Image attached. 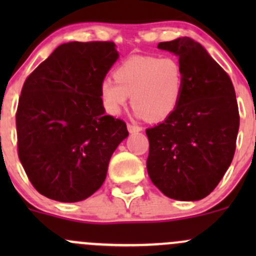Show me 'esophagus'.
<instances>
[{
  "mask_svg": "<svg viewBox=\"0 0 256 256\" xmlns=\"http://www.w3.org/2000/svg\"><path fill=\"white\" fill-rule=\"evenodd\" d=\"M128 132L135 134V132H140L142 130V128H140L138 125H135V124H128Z\"/></svg>",
  "mask_w": 256,
  "mask_h": 256,
  "instance_id": "34e87169",
  "label": "esophagus"
}]
</instances>
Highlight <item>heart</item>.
Instances as JSON below:
<instances>
[{
  "label": "heart",
  "mask_w": 256,
  "mask_h": 256,
  "mask_svg": "<svg viewBox=\"0 0 256 256\" xmlns=\"http://www.w3.org/2000/svg\"><path fill=\"white\" fill-rule=\"evenodd\" d=\"M100 84L105 109L118 114L128 96L140 118L157 122L171 116L180 105L184 84L182 66L176 58L132 56Z\"/></svg>",
  "instance_id": "heart-1"
}]
</instances>
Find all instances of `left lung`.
Here are the masks:
<instances>
[{
  "mask_svg": "<svg viewBox=\"0 0 256 256\" xmlns=\"http://www.w3.org/2000/svg\"><path fill=\"white\" fill-rule=\"evenodd\" d=\"M157 47L178 56L184 84L176 112L146 130L147 172L167 197L200 200L213 192L233 161L239 130L236 90L226 70L192 38Z\"/></svg>",
  "mask_w": 256,
  "mask_h": 256,
  "instance_id": "1",
  "label": "left lung"
}]
</instances>
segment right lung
<instances>
[{"mask_svg":"<svg viewBox=\"0 0 256 256\" xmlns=\"http://www.w3.org/2000/svg\"><path fill=\"white\" fill-rule=\"evenodd\" d=\"M114 42L59 46L28 76L16 112L18 157L33 187L79 202L106 178L126 124L105 115L100 84L116 59Z\"/></svg>","mask_w":256,"mask_h":256,"instance_id":"obj_1","label":"right lung"}]
</instances>
